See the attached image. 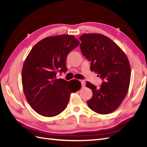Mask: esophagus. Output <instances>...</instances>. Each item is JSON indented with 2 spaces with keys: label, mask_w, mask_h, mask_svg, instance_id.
<instances>
[{
  "label": "esophagus",
  "mask_w": 147,
  "mask_h": 147,
  "mask_svg": "<svg viewBox=\"0 0 147 147\" xmlns=\"http://www.w3.org/2000/svg\"><path fill=\"white\" fill-rule=\"evenodd\" d=\"M81 82V85H82V88H84L85 85H86V82H84V80H81L80 81Z\"/></svg>",
  "instance_id": "34e87169"
}]
</instances>
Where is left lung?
<instances>
[{"mask_svg":"<svg viewBox=\"0 0 147 147\" xmlns=\"http://www.w3.org/2000/svg\"><path fill=\"white\" fill-rule=\"evenodd\" d=\"M80 39L82 54L91 61V71L102 78L99 89L86 82L92 91L87 101L89 107L100 114H107L119 107L129 88L131 69L122 49L107 36L99 33H84Z\"/></svg>","mask_w":147,"mask_h":147,"instance_id":"obj_1","label":"left lung"}]
</instances>
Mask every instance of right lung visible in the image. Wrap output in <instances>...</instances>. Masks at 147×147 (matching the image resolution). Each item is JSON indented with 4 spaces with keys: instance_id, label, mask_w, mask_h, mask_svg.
Returning <instances> with one entry per match:
<instances>
[{
    "instance_id": "obj_1",
    "label": "right lung",
    "mask_w": 147,
    "mask_h": 147,
    "mask_svg": "<svg viewBox=\"0 0 147 147\" xmlns=\"http://www.w3.org/2000/svg\"><path fill=\"white\" fill-rule=\"evenodd\" d=\"M79 44L73 35L49 36L29 53L22 68V86L26 99L38 114L45 117L59 114L66 108L71 93L80 89L81 84H73L75 80L56 79L57 71H67V56Z\"/></svg>"
}]
</instances>
